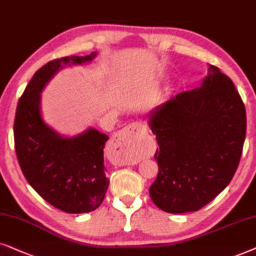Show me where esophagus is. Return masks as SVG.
I'll return each instance as SVG.
<instances>
[{"mask_svg": "<svg viewBox=\"0 0 256 256\" xmlns=\"http://www.w3.org/2000/svg\"><path fill=\"white\" fill-rule=\"evenodd\" d=\"M146 139L145 132L137 122H132L114 136L110 148L120 154H134L140 151Z\"/></svg>", "mask_w": 256, "mask_h": 256, "instance_id": "1", "label": "esophagus"}]
</instances>
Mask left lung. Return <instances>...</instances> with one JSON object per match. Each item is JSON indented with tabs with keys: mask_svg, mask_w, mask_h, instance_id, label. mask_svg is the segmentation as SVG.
Wrapping results in <instances>:
<instances>
[{
	"mask_svg": "<svg viewBox=\"0 0 256 256\" xmlns=\"http://www.w3.org/2000/svg\"><path fill=\"white\" fill-rule=\"evenodd\" d=\"M159 148L150 196L168 213L196 212L230 182L246 138V108L230 77L210 66L202 86L150 114Z\"/></svg>",
	"mask_w": 256,
	"mask_h": 256,
	"instance_id": "obj_1",
	"label": "left lung"
}]
</instances>
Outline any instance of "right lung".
Instances as JSON below:
<instances>
[{"mask_svg": "<svg viewBox=\"0 0 256 256\" xmlns=\"http://www.w3.org/2000/svg\"><path fill=\"white\" fill-rule=\"evenodd\" d=\"M94 56L63 57L37 70L20 98L14 122L15 151L26 182L50 205L71 214L91 212L103 202L110 182L104 168L108 137L96 128L62 137L43 122L40 92L60 69Z\"/></svg>", "mask_w": 256, "mask_h": 256, "instance_id": "add662e5", "label": "right lung"}]
</instances>
